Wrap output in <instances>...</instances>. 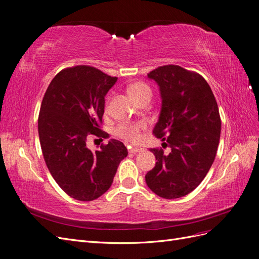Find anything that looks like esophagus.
I'll use <instances>...</instances> for the list:
<instances>
[{
    "label": "esophagus",
    "instance_id": "1",
    "mask_svg": "<svg viewBox=\"0 0 259 259\" xmlns=\"http://www.w3.org/2000/svg\"><path fill=\"white\" fill-rule=\"evenodd\" d=\"M140 151H143L142 148H138V147L128 148V152H130V153H136V152H140Z\"/></svg>",
    "mask_w": 259,
    "mask_h": 259
}]
</instances>
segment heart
Segmentation results:
<instances>
[{
  "label": "heart",
  "instance_id": "obj_1",
  "mask_svg": "<svg viewBox=\"0 0 259 259\" xmlns=\"http://www.w3.org/2000/svg\"><path fill=\"white\" fill-rule=\"evenodd\" d=\"M128 94L135 101L145 97H151V90L148 85L137 82L128 86ZM147 127L146 122H125L116 127V135L130 143H137L142 138L140 131Z\"/></svg>",
  "mask_w": 259,
  "mask_h": 259
}]
</instances>
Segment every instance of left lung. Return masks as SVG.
<instances>
[{
	"instance_id": "left-lung-1",
	"label": "left lung",
	"mask_w": 259,
	"mask_h": 259,
	"mask_svg": "<svg viewBox=\"0 0 259 259\" xmlns=\"http://www.w3.org/2000/svg\"><path fill=\"white\" fill-rule=\"evenodd\" d=\"M148 77L159 85L162 99L153 134L166 140L170 152L150 149L156 163L146 183L161 198H182L201 184L215 160L222 130L218 106L209 85L197 72L166 65Z\"/></svg>"
}]
</instances>
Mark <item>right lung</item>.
<instances>
[{"label":"right lung","mask_w":259,"mask_h":259,"mask_svg":"<svg viewBox=\"0 0 259 259\" xmlns=\"http://www.w3.org/2000/svg\"><path fill=\"white\" fill-rule=\"evenodd\" d=\"M117 77L90 66L61 70L50 83L38 114V137L44 160L55 182L70 197L93 201L111 187L120 162L126 158L123 143L110 139L91 151V137H107L100 128L105 96Z\"/></svg>","instance_id":"1"}]
</instances>
